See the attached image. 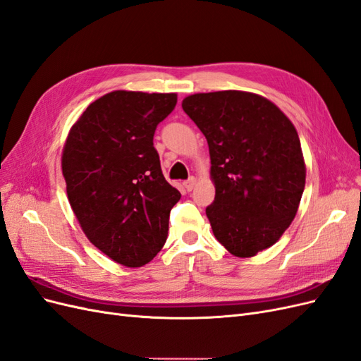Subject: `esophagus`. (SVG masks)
Returning <instances> with one entry per match:
<instances>
[{"instance_id": "obj_1", "label": "esophagus", "mask_w": 361, "mask_h": 361, "mask_svg": "<svg viewBox=\"0 0 361 361\" xmlns=\"http://www.w3.org/2000/svg\"><path fill=\"white\" fill-rule=\"evenodd\" d=\"M194 185H195V178H190L188 180L183 182V187L187 191H191L194 188Z\"/></svg>"}]
</instances>
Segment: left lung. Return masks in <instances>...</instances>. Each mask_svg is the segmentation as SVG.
Returning <instances> with one entry per match:
<instances>
[{
    "label": "left lung",
    "mask_w": 361,
    "mask_h": 361,
    "mask_svg": "<svg viewBox=\"0 0 361 361\" xmlns=\"http://www.w3.org/2000/svg\"><path fill=\"white\" fill-rule=\"evenodd\" d=\"M182 108L209 146L215 199L206 215L218 243L236 257L274 245L305 185L297 129L276 104L250 92L195 93Z\"/></svg>",
    "instance_id": "obj_1"
}]
</instances>
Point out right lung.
<instances>
[{"mask_svg":"<svg viewBox=\"0 0 361 361\" xmlns=\"http://www.w3.org/2000/svg\"><path fill=\"white\" fill-rule=\"evenodd\" d=\"M176 102V93H106L85 108L64 143L72 211L89 241L120 265L143 267L166 244L180 192L164 178L154 134Z\"/></svg>","mask_w":361,"mask_h":361,"instance_id":"obj_1","label":"right lung"}]
</instances>
